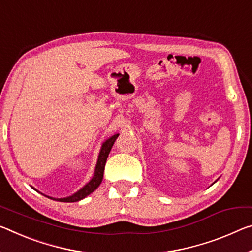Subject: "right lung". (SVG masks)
Segmentation results:
<instances>
[{
  "instance_id": "add662e5",
  "label": "right lung",
  "mask_w": 252,
  "mask_h": 252,
  "mask_svg": "<svg viewBox=\"0 0 252 252\" xmlns=\"http://www.w3.org/2000/svg\"><path fill=\"white\" fill-rule=\"evenodd\" d=\"M118 137H119V134H114L113 137H111L110 139H107V140L104 143H103L102 149H101V151H99V155H98L96 167H95L94 176H93V178L91 179V182L89 184H86V185L84 186L82 189H79L77 193H75L74 195H71V196L65 197V198H53V197H49V198L55 199V201H58V202L71 203V202L81 201V199L85 198L87 195H90L91 193H93V191L99 186V184L102 183L103 173H104L106 159H107V157H109L110 151L112 149V147H113L114 141L117 140Z\"/></svg>"
}]
</instances>
